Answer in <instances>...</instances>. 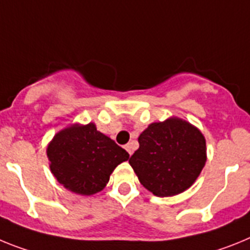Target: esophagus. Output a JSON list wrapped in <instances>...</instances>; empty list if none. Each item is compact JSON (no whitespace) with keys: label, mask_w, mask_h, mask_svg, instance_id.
<instances>
[{"label":"esophagus","mask_w":250,"mask_h":250,"mask_svg":"<svg viewBox=\"0 0 250 250\" xmlns=\"http://www.w3.org/2000/svg\"><path fill=\"white\" fill-rule=\"evenodd\" d=\"M125 148L127 149V152L129 153V156H131L132 155V148H133V147H132V143H127Z\"/></svg>","instance_id":"esophagus-1"}]
</instances>
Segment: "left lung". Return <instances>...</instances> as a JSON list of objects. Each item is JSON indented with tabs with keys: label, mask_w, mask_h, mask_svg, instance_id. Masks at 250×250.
Wrapping results in <instances>:
<instances>
[{
	"label": "left lung",
	"mask_w": 250,
	"mask_h": 250,
	"mask_svg": "<svg viewBox=\"0 0 250 250\" xmlns=\"http://www.w3.org/2000/svg\"><path fill=\"white\" fill-rule=\"evenodd\" d=\"M129 158L138 180L152 194L173 196L188 190L206 162V142L196 127L177 117L151 123Z\"/></svg>",
	"instance_id": "obj_1"
}]
</instances>
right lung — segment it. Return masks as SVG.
<instances>
[{"mask_svg": "<svg viewBox=\"0 0 250 250\" xmlns=\"http://www.w3.org/2000/svg\"><path fill=\"white\" fill-rule=\"evenodd\" d=\"M50 170L71 192L97 194L109 181L110 173L129 155L94 123L71 125L54 136L46 149Z\"/></svg>", "mask_w": 250, "mask_h": 250, "instance_id": "obj_1", "label": "right lung"}]
</instances>
